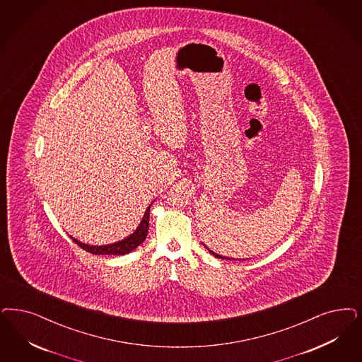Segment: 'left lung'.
<instances>
[{
    "mask_svg": "<svg viewBox=\"0 0 362 362\" xmlns=\"http://www.w3.org/2000/svg\"><path fill=\"white\" fill-rule=\"evenodd\" d=\"M207 247V246H206ZM209 249V247H207ZM209 251L211 252L212 255L215 257V258H221V259H230V261H235L234 258H228V257H222V255H219V254H216V252H214V251H211V250L209 249ZM240 261H245V259H240Z\"/></svg>",
    "mask_w": 362,
    "mask_h": 362,
    "instance_id": "left-lung-1",
    "label": "left lung"
}]
</instances>
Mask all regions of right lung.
I'll return each mask as SVG.
<instances>
[{
	"label": "right lung",
	"mask_w": 362,
	"mask_h": 362,
	"mask_svg": "<svg viewBox=\"0 0 362 362\" xmlns=\"http://www.w3.org/2000/svg\"><path fill=\"white\" fill-rule=\"evenodd\" d=\"M151 204L144 212L143 219H141L140 225L137 226L136 230L129 237L125 238L123 240L115 242L111 245H104V246H90V245H86V243L77 240L74 237L71 238L74 239L75 243H77V246H80L81 249L86 250L90 254H95V255H124V254H128L132 250L136 249L139 245H141L147 237V234H148Z\"/></svg>",
	"instance_id": "obj_1"
}]
</instances>
